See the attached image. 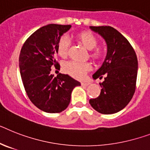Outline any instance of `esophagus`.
Listing matches in <instances>:
<instances>
[{
    "mask_svg": "<svg viewBox=\"0 0 150 150\" xmlns=\"http://www.w3.org/2000/svg\"><path fill=\"white\" fill-rule=\"evenodd\" d=\"M90 83L89 82H82L81 83V85H82L83 86H88V85H90Z\"/></svg>",
    "mask_w": 150,
    "mask_h": 150,
    "instance_id": "1",
    "label": "esophagus"
}]
</instances>
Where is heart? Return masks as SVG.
<instances>
[{
  "instance_id": "obj_1",
  "label": "heart",
  "mask_w": 150,
  "mask_h": 150,
  "mask_svg": "<svg viewBox=\"0 0 150 150\" xmlns=\"http://www.w3.org/2000/svg\"><path fill=\"white\" fill-rule=\"evenodd\" d=\"M76 40L83 47L90 50V56L95 60H100L103 57V51L96 47L98 40L91 32L83 31L76 35ZM70 50V41L67 37H62L58 40L57 45V54L62 58L67 57ZM91 69V65L88 62L79 63L76 61H70L64 65V70L67 74L76 79H82L85 76L86 72Z\"/></svg>"
}]
</instances>
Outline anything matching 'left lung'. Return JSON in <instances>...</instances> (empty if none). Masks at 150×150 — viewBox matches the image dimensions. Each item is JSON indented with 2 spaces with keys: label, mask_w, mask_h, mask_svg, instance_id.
<instances>
[{
  "label": "left lung",
  "mask_w": 150,
  "mask_h": 150,
  "mask_svg": "<svg viewBox=\"0 0 150 150\" xmlns=\"http://www.w3.org/2000/svg\"><path fill=\"white\" fill-rule=\"evenodd\" d=\"M104 38L107 54L103 64L93 75L102 79L101 92L98 97L90 99V104L103 114L120 111L133 98L137 84L138 60L134 49L127 39L110 26L90 27Z\"/></svg>",
  "instance_id": "obj_1"
}]
</instances>
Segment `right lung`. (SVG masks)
Here are the masks:
<instances>
[{"label": "right lung", "mask_w": 150, "mask_h": 150, "mask_svg": "<svg viewBox=\"0 0 150 150\" xmlns=\"http://www.w3.org/2000/svg\"><path fill=\"white\" fill-rule=\"evenodd\" d=\"M71 25L48 24L27 39L21 50L19 67L22 82L30 100L40 110L56 113L64 111L70 102L71 93L78 82L67 74H50L51 67L60 69L55 60L57 45Z\"/></svg>", "instance_id": "right-lung-1"}]
</instances>
